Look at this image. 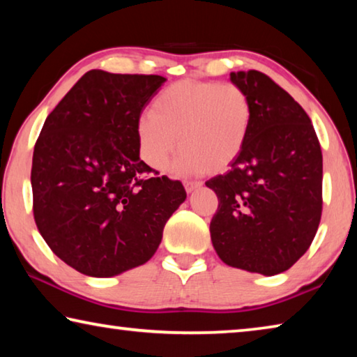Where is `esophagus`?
<instances>
[{
	"label": "esophagus",
	"mask_w": 357,
	"mask_h": 357,
	"mask_svg": "<svg viewBox=\"0 0 357 357\" xmlns=\"http://www.w3.org/2000/svg\"><path fill=\"white\" fill-rule=\"evenodd\" d=\"M184 187H185V192L190 193L195 189H198V187H202V181H193V179L184 181Z\"/></svg>",
	"instance_id": "obj_1"
}]
</instances>
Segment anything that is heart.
Masks as SVG:
<instances>
[{
    "label": "heart",
    "instance_id": "b5f03b06",
    "mask_svg": "<svg viewBox=\"0 0 357 357\" xmlns=\"http://www.w3.org/2000/svg\"><path fill=\"white\" fill-rule=\"evenodd\" d=\"M253 104L236 83L183 80L167 86L137 121L144 164L164 172L181 143L174 172H222L244 149Z\"/></svg>",
    "mask_w": 357,
    "mask_h": 357
}]
</instances>
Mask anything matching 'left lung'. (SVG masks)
I'll use <instances>...</instances> for the list:
<instances>
[{"mask_svg": "<svg viewBox=\"0 0 357 357\" xmlns=\"http://www.w3.org/2000/svg\"><path fill=\"white\" fill-rule=\"evenodd\" d=\"M249 93V138L225 174L206 181L219 206L211 241L223 263L275 275L309 249L321 220L323 154L309 114L258 70L231 72Z\"/></svg>", "mask_w": 357, "mask_h": 357, "instance_id": "obj_1", "label": "left lung"}]
</instances>
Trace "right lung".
Instances as JSON below:
<instances>
[{
    "label": "right lung",
    "mask_w": 357,
    "mask_h": 357,
    "mask_svg": "<svg viewBox=\"0 0 357 357\" xmlns=\"http://www.w3.org/2000/svg\"><path fill=\"white\" fill-rule=\"evenodd\" d=\"M160 75L89 70L48 114L34 144L33 213L58 258L113 277L154 255L185 200L181 181L140 159L137 121Z\"/></svg>",
    "instance_id": "1"
}]
</instances>
